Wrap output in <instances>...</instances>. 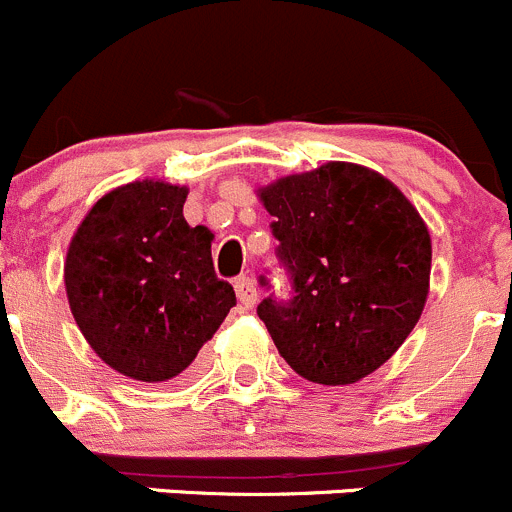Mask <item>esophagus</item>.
Wrapping results in <instances>:
<instances>
[{
	"instance_id": "34e87169",
	"label": "esophagus",
	"mask_w": 512,
	"mask_h": 512,
	"mask_svg": "<svg viewBox=\"0 0 512 512\" xmlns=\"http://www.w3.org/2000/svg\"><path fill=\"white\" fill-rule=\"evenodd\" d=\"M234 288H236V296H239L241 306H244V308H254V303L258 301V291H256L254 278H249V276L236 278Z\"/></svg>"
}]
</instances>
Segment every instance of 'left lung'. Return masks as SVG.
Returning a JSON list of instances; mask_svg holds the SVG:
<instances>
[{"label":"left lung","instance_id":"obj_1","mask_svg":"<svg viewBox=\"0 0 512 512\" xmlns=\"http://www.w3.org/2000/svg\"><path fill=\"white\" fill-rule=\"evenodd\" d=\"M258 199L291 276L288 301L268 296L256 308L283 361L323 386L371 376L426 306V221L393 181L348 161L283 176Z\"/></svg>","mask_w":512,"mask_h":512}]
</instances>
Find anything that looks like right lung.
I'll return each instance as SVG.
<instances>
[{
	"mask_svg": "<svg viewBox=\"0 0 512 512\" xmlns=\"http://www.w3.org/2000/svg\"><path fill=\"white\" fill-rule=\"evenodd\" d=\"M186 194L154 179L109 191L84 216L64 261L79 331L106 366L134 381L189 376L236 306L231 283L216 278L214 234L186 224Z\"/></svg>",
	"mask_w": 512,
	"mask_h": 512,
	"instance_id": "right-lung-1",
	"label": "right lung"
}]
</instances>
